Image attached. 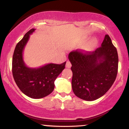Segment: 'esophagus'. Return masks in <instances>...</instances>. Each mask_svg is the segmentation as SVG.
I'll use <instances>...</instances> for the list:
<instances>
[{
	"label": "esophagus",
	"mask_w": 129,
	"mask_h": 129,
	"mask_svg": "<svg viewBox=\"0 0 129 129\" xmlns=\"http://www.w3.org/2000/svg\"><path fill=\"white\" fill-rule=\"evenodd\" d=\"M66 68H68V69H70V68H71V67H72V63L70 61H67L66 62Z\"/></svg>",
	"instance_id": "1"
}]
</instances>
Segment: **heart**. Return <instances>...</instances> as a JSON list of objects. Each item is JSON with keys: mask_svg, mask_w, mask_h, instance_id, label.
<instances>
[{"mask_svg": "<svg viewBox=\"0 0 129 129\" xmlns=\"http://www.w3.org/2000/svg\"><path fill=\"white\" fill-rule=\"evenodd\" d=\"M97 44V40L94 38L91 39L89 42H88V44H87L86 47H85V49L87 50H91L92 48H94L95 47L96 45Z\"/></svg>", "mask_w": 129, "mask_h": 129, "instance_id": "1", "label": "heart"}]
</instances>
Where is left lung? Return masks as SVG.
I'll list each match as a JSON object with an SVG mask.
<instances>
[{
  "instance_id": "left-lung-1",
  "label": "left lung",
  "mask_w": 129,
  "mask_h": 129,
  "mask_svg": "<svg viewBox=\"0 0 129 129\" xmlns=\"http://www.w3.org/2000/svg\"><path fill=\"white\" fill-rule=\"evenodd\" d=\"M69 59L72 66V89L82 100L91 101L103 96L116 79L118 52L108 35L95 51L77 50L69 53Z\"/></svg>"
}]
</instances>
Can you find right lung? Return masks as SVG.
<instances>
[{
    "label": "right lung",
    "instance_id": "add662e5",
    "mask_svg": "<svg viewBox=\"0 0 129 129\" xmlns=\"http://www.w3.org/2000/svg\"><path fill=\"white\" fill-rule=\"evenodd\" d=\"M28 31L16 46L12 61L13 78L23 93L33 99L47 96L54 88V81L65 69L66 62L61 64L48 63L39 68H29L23 61V51L29 35L35 31Z\"/></svg>",
    "mask_w": 129,
    "mask_h": 129
}]
</instances>
